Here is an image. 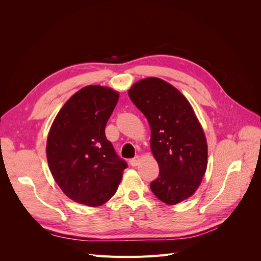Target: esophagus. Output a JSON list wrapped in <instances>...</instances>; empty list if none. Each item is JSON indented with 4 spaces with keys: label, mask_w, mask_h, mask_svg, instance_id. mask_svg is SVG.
Returning a JSON list of instances; mask_svg holds the SVG:
<instances>
[{
    "label": "esophagus",
    "mask_w": 261,
    "mask_h": 261,
    "mask_svg": "<svg viewBox=\"0 0 261 261\" xmlns=\"http://www.w3.org/2000/svg\"><path fill=\"white\" fill-rule=\"evenodd\" d=\"M139 162H140V156L139 155H136L135 158H133V159H130V161H129L132 167H137Z\"/></svg>",
    "instance_id": "1"
}]
</instances>
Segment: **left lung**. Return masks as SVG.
<instances>
[{
  "label": "left lung",
  "mask_w": 261,
  "mask_h": 261,
  "mask_svg": "<svg viewBox=\"0 0 261 261\" xmlns=\"http://www.w3.org/2000/svg\"><path fill=\"white\" fill-rule=\"evenodd\" d=\"M128 96L151 129L150 147L159 176L150 184L161 201L176 204L199 187L207 169L208 148L192 106L176 88L160 78L139 81Z\"/></svg>",
  "instance_id": "left-lung-1"
}]
</instances>
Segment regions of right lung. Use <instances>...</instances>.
Listing matches in <instances>:
<instances>
[{"instance_id":"obj_1","label":"right lung","mask_w":261,"mask_h":261,"mask_svg":"<svg viewBox=\"0 0 261 261\" xmlns=\"http://www.w3.org/2000/svg\"><path fill=\"white\" fill-rule=\"evenodd\" d=\"M118 93L87 86L63 106L46 141V158L57 184L70 199L89 207L107 202L117 191L127 163L106 137V125Z\"/></svg>"}]
</instances>
